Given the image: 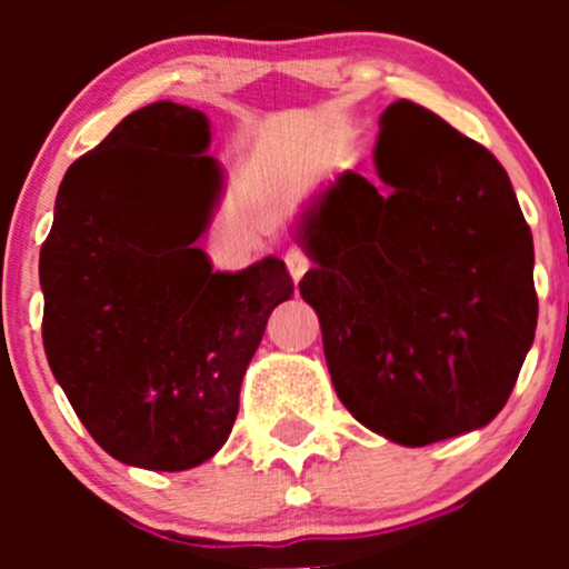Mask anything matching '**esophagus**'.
Masks as SVG:
<instances>
[{"instance_id":"esophagus-1","label":"esophagus","mask_w":569,"mask_h":569,"mask_svg":"<svg viewBox=\"0 0 569 569\" xmlns=\"http://www.w3.org/2000/svg\"><path fill=\"white\" fill-rule=\"evenodd\" d=\"M286 267H289V274L295 280H300L302 274L308 272V267H311V261H308V256L306 252H302L300 248H291V250H286Z\"/></svg>"}]
</instances>
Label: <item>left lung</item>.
<instances>
[{
	"label": "left lung",
	"mask_w": 569,
	"mask_h": 569,
	"mask_svg": "<svg viewBox=\"0 0 569 569\" xmlns=\"http://www.w3.org/2000/svg\"><path fill=\"white\" fill-rule=\"evenodd\" d=\"M375 168L388 189L343 170L306 203L300 295L343 407L416 449L507 405L537 330L533 242L507 170L429 109L382 112Z\"/></svg>",
	"instance_id": "8db88e82"
}]
</instances>
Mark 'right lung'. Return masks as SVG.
<instances>
[{
	"mask_svg": "<svg viewBox=\"0 0 569 569\" xmlns=\"http://www.w3.org/2000/svg\"><path fill=\"white\" fill-rule=\"evenodd\" d=\"M209 142L200 109L126 114L68 168L40 248L51 375L134 468L187 470L222 449L269 313L295 295L280 258L214 272L194 248L226 189Z\"/></svg>",
	"mask_w": 569,
	"mask_h": 569,
	"instance_id": "obj_1",
	"label": "right lung"
}]
</instances>
